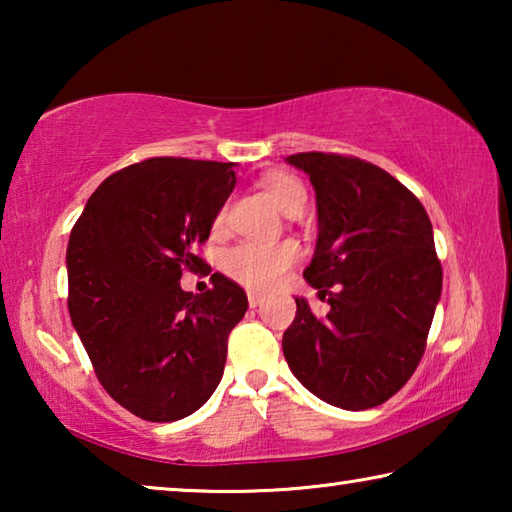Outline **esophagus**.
I'll use <instances>...</instances> for the list:
<instances>
[{"mask_svg":"<svg viewBox=\"0 0 512 512\" xmlns=\"http://www.w3.org/2000/svg\"><path fill=\"white\" fill-rule=\"evenodd\" d=\"M262 300H264V298H262V293H257V291H248V305L253 307V309L262 305Z\"/></svg>","mask_w":512,"mask_h":512,"instance_id":"obj_1","label":"esophagus"}]
</instances>
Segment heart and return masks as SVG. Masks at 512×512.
<instances>
[{"label": "heart", "mask_w": 512, "mask_h": 512, "mask_svg": "<svg viewBox=\"0 0 512 512\" xmlns=\"http://www.w3.org/2000/svg\"><path fill=\"white\" fill-rule=\"evenodd\" d=\"M262 189L277 210L287 216H296L307 203L305 185L291 173H271L262 180ZM225 210L216 214L214 228H221ZM300 259L296 241H280V244H235L221 255L223 273L248 289H271L287 275Z\"/></svg>", "instance_id": "b5f03b06"}]
</instances>
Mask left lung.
<instances>
[{
  "mask_svg": "<svg viewBox=\"0 0 512 512\" xmlns=\"http://www.w3.org/2000/svg\"><path fill=\"white\" fill-rule=\"evenodd\" d=\"M287 160L316 189L318 241L305 280L329 296V311L318 318L296 298L284 357L323 402L372 409L411 379L427 348L443 289L429 214L400 180L354 155Z\"/></svg>",
  "mask_w": 512,
  "mask_h": 512,
  "instance_id": "left-lung-1",
  "label": "left lung"
}]
</instances>
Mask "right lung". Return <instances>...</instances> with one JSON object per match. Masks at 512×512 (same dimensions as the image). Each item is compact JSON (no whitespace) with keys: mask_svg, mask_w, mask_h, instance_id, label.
Masks as SVG:
<instances>
[{"mask_svg":"<svg viewBox=\"0 0 512 512\" xmlns=\"http://www.w3.org/2000/svg\"><path fill=\"white\" fill-rule=\"evenodd\" d=\"M232 162L149 158L108 176L67 244V307L101 386L149 422L187 418L223 377L246 291L221 273L205 293L180 289L205 266L196 246L235 189Z\"/></svg>","mask_w":512,"mask_h":512,"instance_id":"right-lung-1","label":"right lung"}]
</instances>
